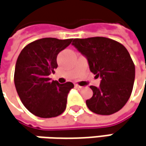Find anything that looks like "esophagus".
Returning <instances> with one entry per match:
<instances>
[{
    "label": "esophagus",
    "instance_id": "1",
    "mask_svg": "<svg viewBox=\"0 0 146 146\" xmlns=\"http://www.w3.org/2000/svg\"><path fill=\"white\" fill-rule=\"evenodd\" d=\"M75 88H76L77 89H79V90H81V89L83 88V87H81V86H79V85H78V84L75 85Z\"/></svg>",
    "mask_w": 146,
    "mask_h": 146
}]
</instances>
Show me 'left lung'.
Wrapping results in <instances>:
<instances>
[{"label": "left lung", "instance_id": "left-lung-1", "mask_svg": "<svg viewBox=\"0 0 146 146\" xmlns=\"http://www.w3.org/2000/svg\"><path fill=\"white\" fill-rule=\"evenodd\" d=\"M88 59L89 68L101 82L91 86L93 95L86 101L88 109L98 115H111L130 98L135 81V65L127 49L105 37L74 39L72 43Z\"/></svg>", "mask_w": 146, "mask_h": 146}]
</instances>
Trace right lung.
<instances>
[{"label":"right lung","mask_w":146,"mask_h":146,"mask_svg":"<svg viewBox=\"0 0 146 146\" xmlns=\"http://www.w3.org/2000/svg\"><path fill=\"white\" fill-rule=\"evenodd\" d=\"M73 39L43 38L26 45L17 58L14 81L22 103L30 112L42 118L59 116L64 111L69 91L68 82L60 84L48 76L58 68L57 56Z\"/></svg>","instance_id":"obj_1"}]
</instances>
